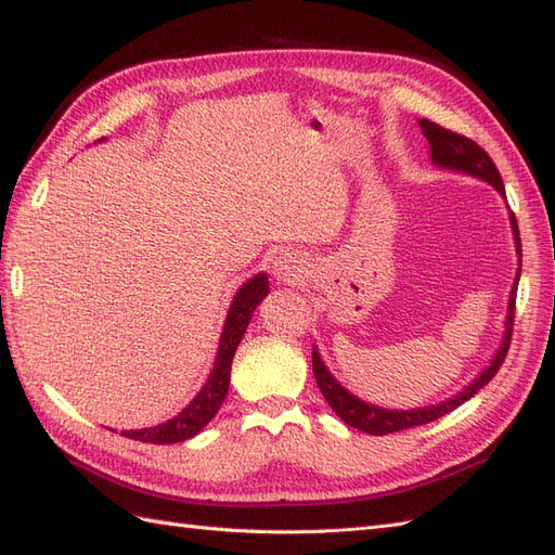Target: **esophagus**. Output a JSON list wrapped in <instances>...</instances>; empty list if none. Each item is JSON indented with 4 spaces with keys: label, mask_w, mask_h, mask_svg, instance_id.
<instances>
[{
    "label": "esophagus",
    "mask_w": 555,
    "mask_h": 555,
    "mask_svg": "<svg viewBox=\"0 0 555 555\" xmlns=\"http://www.w3.org/2000/svg\"><path fill=\"white\" fill-rule=\"evenodd\" d=\"M275 275H278V280L280 282H284V284H296V282H300V268L296 266V259L294 257H280L278 261H275Z\"/></svg>",
    "instance_id": "obj_1"
}]
</instances>
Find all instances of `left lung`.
Masks as SVG:
<instances>
[{"label":"left lung","mask_w":555,"mask_h":555,"mask_svg":"<svg viewBox=\"0 0 555 555\" xmlns=\"http://www.w3.org/2000/svg\"><path fill=\"white\" fill-rule=\"evenodd\" d=\"M424 129V137L428 139L430 145V157L435 164L447 166V169L453 171H463L469 176H477L486 182H491L493 188L505 196V184H502L500 171L495 169L493 159L489 157V153L481 145H477L473 139L463 137L459 131H451L447 127H440L438 122H430V120H418ZM512 231L516 236V249L520 255V238H518V224H516V217L512 212ZM518 278H520V268H518V275L514 282V289L509 296V310H507V331H505V340H502V347L498 349L495 359L491 361V365L486 367V371L467 386L465 391H461L459 396H453L449 400H444L442 405H430V408H418V410H405V412H396V410H382L375 405H367V402L359 400L351 396L347 389L333 379V375L326 371V365L319 359L317 349H312V373L317 379L319 391L324 393L326 402L331 405V410L338 414L343 422L351 428L363 430V433H371V435H389V433H398V430H405V428H414V426H424L435 422V418H440L449 412H453L456 408H461L465 400L473 398L481 386L489 384L498 371L500 365L505 363L507 357V349L512 343V331H514V312H516V289H518Z\"/></svg>","instance_id":"left-lung-1"}]
</instances>
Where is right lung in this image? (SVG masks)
Instances as JSON below:
<instances>
[{"label":"right lung","mask_w":555,"mask_h":555,"mask_svg":"<svg viewBox=\"0 0 555 555\" xmlns=\"http://www.w3.org/2000/svg\"><path fill=\"white\" fill-rule=\"evenodd\" d=\"M266 294H268V278L263 273L257 275L255 280H249L238 289L236 298H233L231 304V310L227 314L212 373L204 389L198 391V396L190 402V405L184 408L176 418H171V422H166L162 426L143 428V430H122L125 438L139 440V442H153V444H173V442L190 440L198 430H204V426L210 422L215 412L220 410V405L224 402V396L229 391L233 354H236V349L243 340L251 312H255V308L261 304Z\"/></svg>","instance_id":"right-lung-1"}]
</instances>
